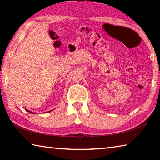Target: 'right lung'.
Masks as SVG:
<instances>
[{"label":"right lung","mask_w":160,"mask_h":160,"mask_svg":"<svg viewBox=\"0 0 160 160\" xmlns=\"http://www.w3.org/2000/svg\"><path fill=\"white\" fill-rule=\"evenodd\" d=\"M27 111H28V112H29V113H34V112H30V111H29V110H28V109H26ZM53 110V109H52ZM52 110H50V111H48V112H51V111H52Z\"/></svg>","instance_id":"1"}]
</instances>
